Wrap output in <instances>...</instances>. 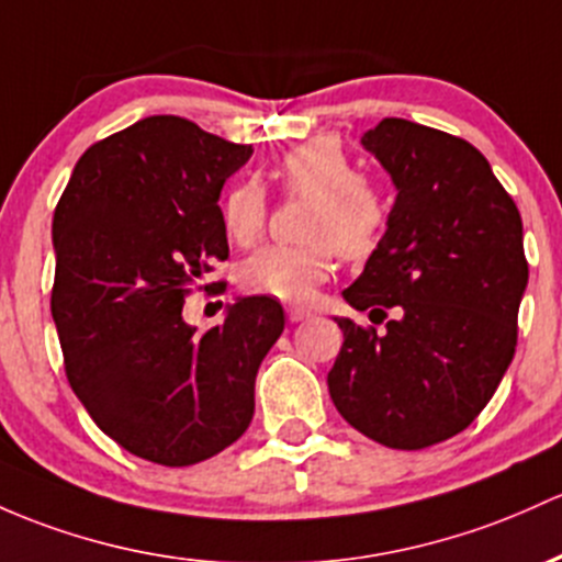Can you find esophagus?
Returning <instances> with one entry per match:
<instances>
[{"instance_id": "esophagus-1", "label": "esophagus", "mask_w": 562, "mask_h": 562, "mask_svg": "<svg viewBox=\"0 0 562 562\" xmlns=\"http://www.w3.org/2000/svg\"><path fill=\"white\" fill-rule=\"evenodd\" d=\"M312 310H304V306H288V319L291 323H301V319H310Z\"/></svg>"}]
</instances>
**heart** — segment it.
Segmentation results:
<instances>
[{
	"instance_id": "1",
	"label": "heart",
	"mask_w": 562,
	"mask_h": 562,
	"mask_svg": "<svg viewBox=\"0 0 562 562\" xmlns=\"http://www.w3.org/2000/svg\"><path fill=\"white\" fill-rule=\"evenodd\" d=\"M282 183L291 194L312 200L304 245H269L239 269L245 291L280 301H310L336 271L338 252L351 261L368 258L384 239L390 211L373 183L357 178L338 140L314 138L282 157ZM224 229L237 245H252L267 226V200L256 181H239L221 202Z\"/></svg>"
}]
</instances>
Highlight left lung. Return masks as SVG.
<instances>
[{
  "label": "left lung",
  "instance_id": "left-lung-1",
  "mask_svg": "<svg viewBox=\"0 0 562 562\" xmlns=\"http://www.w3.org/2000/svg\"><path fill=\"white\" fill-rule=\"evenodd\" d=\"M362 146L392 176L384 239L344 291L386 330L336 317L338 413L371 440L418 451L464 431L502 384L528 285L520 211L464 138L386 116Z\"/></svg>",
  "mask_w": 562,
  "mask_h": 562
}]
</instances>
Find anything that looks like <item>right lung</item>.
<instances>
[{
	"mask_svg": "<svg viewBox=\"0 0 562 562\" xmlns=\"http://www.w3.org/2000/svg\"><path fill=\"white\" fill-rule=\"evenodd\" d=\"M250 154L183 116H146L92 144L55 207L66 379L111 440L154 464H196L243 437L258 366L285 328L267 295L237 299L205 333L181 317L229 256L218 196Z\"/></svg>",
	"mask_w": 562,
	"mask_h": 562,
	"instance_id": "right-lung-1",
	"label": "right lung"
}]
</instances>
